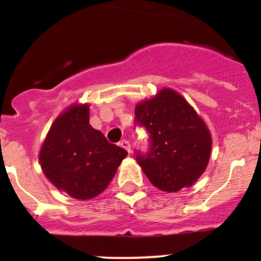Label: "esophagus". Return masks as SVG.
I'll list each match as a JSON object with an SVG mask.
<instances>
[{
  "instance_id": "34e87169",
  "label": "esophagus",
  "mask_w": 261,
  "mask_h": 261,
  "mask_svg": "<svg viewBox=\"0 0 261 261\" xmlns=\"http://www.w3.org/2000/svg\"><path fill=\"white\" fill-rule=\"evenodd\" d=\"M120 146L123 147V149H125L128 153L130 151V144H129L128 140H121V141H120Z\"/></svg>"
}]
</instances>
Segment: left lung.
I'll use <instances>...</instances> for the list:
<instances>
[{
    "label": "left lung",
    "mask_w": 261,
    "mask_h": 261,
    "mask_svg": "<svg viewBox=\"0 0 261 261\" xmlns=\"http://www.w3.org/2000/svg\"><path fill=\"white\" fill-rule=\"evenodd\" d=\"M135 115L149 132V150L136 151V158L151 184L165 192L192 186L211 158V132L201 117L171 89L138 103Z\"/></svg>",
    "instance_id": "left-lung-1"
}]
</instances>
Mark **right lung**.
<instances>
[{"mask_svg":"<svg viewBox=\"0 0 261 261\" xmlns=\"http://www.w3.org/2000/svg\"><path fill=\"white\" fill-rule=\"evenodd\" d=\"M87 105H74L60 115L41 146L39 161L57 190L78 200L102 193L126 156V150L110 144L89 123Z\"/></svg>","mask_w":261,"mask_h":261,"instance_id":"right-lung-1","label":"right lung"}]
</instances>
